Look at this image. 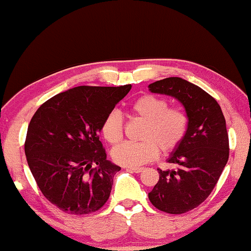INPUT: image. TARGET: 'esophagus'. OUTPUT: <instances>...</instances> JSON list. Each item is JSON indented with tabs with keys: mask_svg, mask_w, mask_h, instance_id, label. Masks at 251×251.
<instances>
[{
	"mask_svg": "<svg viewBox=\"0 0 251 251\" xmlns=\"http://www.w3.org/2000/svg\"><path fill=\"white\" fill-rule=\"evenodd\" d=\"M127 171L133 172V173H141L144 171L143 167H127Z\"/></svg>",
	"mask_w": 251,
	"mask_h": 251,
	"instance_id": "obj_1",
	"label": "esophagus"
}]
</instances>
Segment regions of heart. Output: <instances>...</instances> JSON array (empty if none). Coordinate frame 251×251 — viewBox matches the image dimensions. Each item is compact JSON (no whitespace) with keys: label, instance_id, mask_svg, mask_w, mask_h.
Masks as SVG:
<instances>
[{"label":"heart","instance_id":"1","mask_svg":"<svg viewBox=\"0 0 251 251\" xmlns=\"http://www.w3.org/2000/svg\"><path fill=\"white\" fill-rule=\"evenodd\" d=\"M135 117L146 122L141 134L142 142H125L114 148L111 156L117 164L139 167L162 153L177 149L189 129V116L181 107H169L168 100L153 94L136 98L129 105ZM101 134L110 144H117L124 135V121L117 110L105 116Z\"/></svg>","mask_w":251,"mask_h":251}]
</instances>
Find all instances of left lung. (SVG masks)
<instances>
[{
    "instance_id": "8db88e82",
    "label": "left lung",
    "mask_w": 251,
    "mask_h": 251,
    "mask_svg": "<svg viewBox=\"0 0 251 251\" xmlns=\"http://www.w3.org/2000/svg\"><path fill=\"white\" fill-rule=\"evenodd\" d=\"M149 90L176 98L189 116L188 133L168 159L178 167L158 168L159 181L149 193L157 209L184 214L207 199L226 165L230 153L226 123L217 101L188 80L168 77L150 84Z\"/></svg>"
}]
</instances>
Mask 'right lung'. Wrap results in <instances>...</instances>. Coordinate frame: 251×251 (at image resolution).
Masks as SVG:
<instances>
[{
  "instance_id": "right-lung-1",
  "label": "right lung",
  "mask_w": 251,
  "mask_h": 251,
  "mask_svg": "<svg viewBox=\"0 0 251 251\" xmlns=\"http://www.w3.org/2000/svg\"><path fill=\"white\" fill-rule=\"evenodd\" d=\"M130 89L74 87L45 101L31 118L25 141L28 166L43 196L63 213L91 214L108 201L121 167L107 160L99 133Z\"/></svg>"
}]
</instances>
